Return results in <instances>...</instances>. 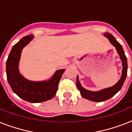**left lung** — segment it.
Wrapping results in <instances>:
<instances>
[{
	"label": "left lung",
	"mask_w": 132,
	"mask_h": 132,
	"mask_svg": "<svg viewBox=\"0 0 132 132\" xmlns=\"http://www.w3.org/2000/svg\"><path fill=\"white\" fill-rule=\"evenodd\" d=\"M104 36L108 38L109 41L112 44L117 51V53L120 55L121 61H122V65H123V70H122V75L120 79V80L113 86L110 88H105L101 90L97 91V92H92L83 88L81 85L79 81V77L77 78V87L80 91L81 95L85 98H87L88 100L95 101V102H101L106 101L111 97H112L114 95L117 94L119 90H121L123 84L125 82V79L127 77V57L125 55V52L123 51V47L119 42H117L115 38L109 33L104 34Z\"/></svg>",
	"instance_id": "1"
}]
</instances>
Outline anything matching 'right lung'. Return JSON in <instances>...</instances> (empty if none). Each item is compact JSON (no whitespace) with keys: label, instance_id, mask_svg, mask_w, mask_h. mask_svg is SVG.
<instances>
[{"label":"right lung","instance_id":"1","mask_svg":"<svg viewBox=\"0 0 132 132\" xmlns=\"http://www.w3.org/2000/svg\"><path fill=\"white\" fill-rule=\"evenodd\" d=\"M34 38V36H24L12 47L6 62L7 78L11 89L21 98L31 103H40L50 100L57 90L58 84L65 69L57 70L48 81H32L20 75L18 64L22 50Z\"/></svg>","mask_w":132,"mask_h":132}]
</instances>
